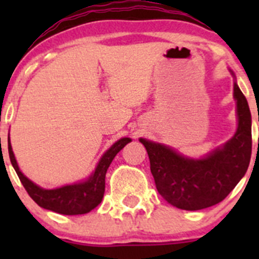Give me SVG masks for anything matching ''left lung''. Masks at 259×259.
Wrapping results in <instances>:
<instances>
[{
	"instance_id": "8db88e82",
	"label": "left lung",
	"mask_w": 259,
	"mask_h": 259,
	"mask_svg": "<svg viewBox=\"0 0 259 259\" xmlns=\"http://www.w3.org/2000/svg\"><path fill=\"white\" fill-rule=\"evenodd\" d=\"M238 129L221 149L188 159L165 145L140 139L148 151L159 194L174 207L199 210L221 203L247 171L252 155V117L247 99L234 82Z\"/></svg>"
}]
</instances>
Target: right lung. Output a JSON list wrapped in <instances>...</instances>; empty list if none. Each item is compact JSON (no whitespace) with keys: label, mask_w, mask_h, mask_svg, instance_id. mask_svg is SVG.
<instances>
[{"label":"right lung","mask_w":259,"mask_h":259,"mask_svg":"<svg viewBox=\"0 0 259 259\" xmlns=\"http://www.w3.org/2000/svg\"><path fill=\"white\" fill-rule=\"evenodd\" d=\"M132 142L129 138H122L119 142L106 151L103 158L99 161L95 171L85 182L79 184L65 185L57 189H42L35 183L28 180L18 169V165L15 159L14 151L9 142V155L12 166L16 170L18 178L22 183L23 188L28 193L31 198L37 203L40 207L45 209L56 211L66 215H76V214H85L93 210L101 203L105 193V174L109 165L117 153L124 148L127 143Z\"/></svg>","instance_id":"right-lung-1"}]
</instances>
